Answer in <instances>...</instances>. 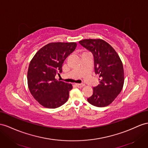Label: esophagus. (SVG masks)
<instances>
[{
    "label": "esophagus",
    "mask_w": 148,
    "mask_h": 148,
    "mask_svg": "<svg viewBox=\"0 0 148 148\" xmlns=\"http://www.w3.org/2000/svg\"><path fill=\"white\" fill-rule=\"evenodd\" d=\"M75 85L76 86L77 88H82V87L84 86V84H75Z\"/></svg>",
    "instance_id": "obj_1"
}]
</instances>
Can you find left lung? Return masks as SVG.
Segmentation results:
<instances>
[{"label":"left lung","instance_id":"left-lung-1","mask_svg":"<svg viewBox=\"0 0 148 148\" xmlns=\"http://www.w3.org/2000/svg\"><path fill=\"white\" fill-rule=\"evenodd\" d=\"M79 42L92 53L94 71L101 77L100 84L93 88L92 95L88 101L94 106H107L123 89L124 82L123 62L114 49L103 39H84Z\"/></svg>","mask_w":148,"mask_h":148}]
</instances>
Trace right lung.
I'll return each mask as SVG.
<instances>
[{
    "label": "right lung",
    "instance_id": "1",
    "mask_svg": "<svg viewBox=\"0 0 148 148\" xmlns=\"http://www.w3.org/2000/svg\"><path fill=\"white\" fill-rule=\"evenodd\" d=\"M77 46L75 42H51L40 48L30 62L28 88L34 98L44 108L54 109L66 103L71 84L58 80L64 60Z\"/></svg>",
    "mask_w": 148,
    "mask_h": 148
}]
</instances>
